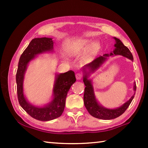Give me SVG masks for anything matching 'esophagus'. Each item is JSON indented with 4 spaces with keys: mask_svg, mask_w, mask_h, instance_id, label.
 Listing matches in <instances>:
<instances>
[{
    "mask_svg": "<svg viewBox=\"0 0 148 148\" xmlns=\"http://www.w3.org/2000/svg\"><path fill=\"white\" fill-rule=\"evenodd\" d=\"M82 77H83V74H82V73H79H79H77L76 74V79L77 80L81 79L82 78Z\"/></svg>",
    "mask_w": 148,
    "mask_h": 148,
    "instance_id": "34e87169",
    "label": "esophagus"
}]
</instances>
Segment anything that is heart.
I'll return each mask as SVG.
<instances>
[{"label":"heart","instance_id":"obj_1","mask_svg":"<svg viewBox=\"0 0 148 148\" xmlns=\"http://www.w3.org/2000/svg\"><path fill=\"white\" fill-rule=\"evenodd\" d=\"M99 44L91 40L79 39L72 42L67 47V52L71 56H75L86 51L88 49L89 55H95L99 49Z\"/></svg>","mask_w":148,"mask_h":148}]
</instances>
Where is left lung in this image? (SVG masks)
Masks as SVG:
<instances>
[{
  "mask_svg": "<svg viewBox=\"0 0 148 148\" xmlns=\"http://www.w3.org/2000/svg\"><path fill=\"white\" fill-rule=\"evenodd\" d=\"M114 39L116 41V44H114L115 49L113 51L111 52L110 54H104L102 56L97 57L91 62L85 65L84 66L82 67V71L84 72L83 82H84L85 86H86L84 95L85 106L92 116L101 119H113L121 116L125 112L127 108L129 106L132 99H134L135 95L134 93L131 97V99L123 104L122 106L114 109L107 108L102 106L101 104L99 103L96 99V97H95L92 80L89 79V77L91 74L94 73L95 71H97L104 63L105 61H107L108 57L120 55V56H123L133 61V56H132L128 47L125 46L119 38L114 37ZM136 83H134L133 87L134 92L136 91Z\"/></svg>",
  "mask_w": 148,
  "mask_h": 148,
  "instance_id": "1",
  "label": "left lung"
}]
</instances>
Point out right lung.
Here are the masks:
<instances>
[{
	"label": "right lung",
	"instance_id": "right-lung-1",
	"mask_svg": "<svg viewBox=\"0 0 148 148\" xmlns=\"http://www.w3.org/2000/svg\"><path fill=\"white\" fill-rule=\"evenodd\" d=\"M53 44L51 38L43 37L32 39L20 57L16 73L17 98L20 106L32 117L42 121H51L61 116L64 109L67 93L76 80L72 71L56 74L52 100L49 103L43 106H38L27 101L23 92V81L28 64L36 58L38 55L53 52Z\"/></svg>",
	"mask_w": 148,
	"mask_h": 148
}]
</instances>
